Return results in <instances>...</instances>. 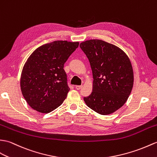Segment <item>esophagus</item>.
Listing matches in <instances>:
<instances>
[{
	"label": "esophagus",
	"mask_w": 157,
	"mask_h": 157,
	"mask_svg": "<svg viewBox=\"0 0 157 157\" xmlns=\"http://www.w3.org/2000/svg\"><path fill=\"white\" fill-rule=\"evenodd\" d=\"M81 87H82V86H75V88L77 89L78 90L81 89Z\"/></svg>",
	"instance_id": "esophagus-1"
}]
</instances>
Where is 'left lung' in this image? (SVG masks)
Here are the masks:
<instances>
[{
  "label": "left lung",
  "instance_id": "obj_1",
  "mask_svg": "<svg viewBox=\"0 0 157 157\" xmlns=\"http://www.w3.org/2000/svg\"><path fill=\"white\" fill-rule=\"evenodd\" d=\"M79 47L88 58L94 78L92 92L83 100L98 114H112L125 104L132 89L129 58L119 47L102 40H88Z\"/></svg>",
  "mask_w": 157,
  "mask_h": 157
}]
</instances>
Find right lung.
<instances>
[{
  "label": "right lung",
  "mask_w": 157,
  "mask_h": 157,
  "mask_svg": "<svg viewBox=\"0 0 157 157\" xmlns=\"http://www.w3.org/2000/svg\"><path fill=\"white\" fill-rule=\"evenodd\" d=\"M79 42L55 41L35 49L25 63L21 89L27 104L41 113H49L62 104L70 87L63 67Z\"/></svg>",
  "instance_id": "obj_1"
}]
</instances>
